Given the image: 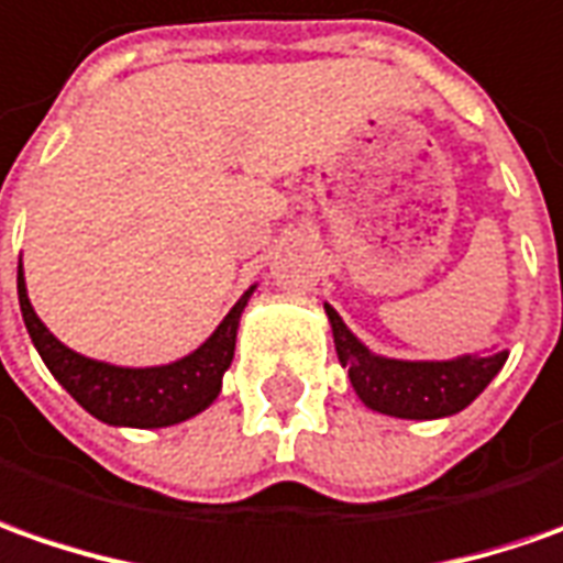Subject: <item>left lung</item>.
<instances>
[{"label": "left lung", "mask_w": 563, "mask_h": 563, "mask_svg": "<svg viewBox=\"0 0 563 563\" xmlns=\"http://www.w3.org/2000/svg\"><path fill=\"white\" fill-rule=\"evenodd\" d=\"M323 311L333 327L340 364L349 367L355 393L371 411L379 415L401 420H437L457 415L493 383L508 361V352L498 345L449 361L383 358L342 323L333 305L323 301Z\"/></svg>", "instance_id": "left-lung-1"}]
</instances>
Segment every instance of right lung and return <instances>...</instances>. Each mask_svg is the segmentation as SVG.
Wrapping results in <instances>:
<instances>
[{
	"instance_id": "add662e5",
	"label": "right lung",
	"mask_w": 563,
	"mask_h": 563,
	"mask_svg": "<svg viewBox=\"0 0 563 563\" xmlns=\"http://www.w3.org/2000/svg\"><path fill=\"white\" fill-rule=\"evenodd\" d=\"M252 292L255 286H249L243 299L218 323V330L180 361L158 367H118L108 361L87 358L52 336L30 305L24 267L18 262V301L40 358L46 361L52 377L77 398V405H84L89 415L111 427L158 430L205 411L221 393L223 371L233 361L240 318Z\"/></svg>"
}]
</instances>
